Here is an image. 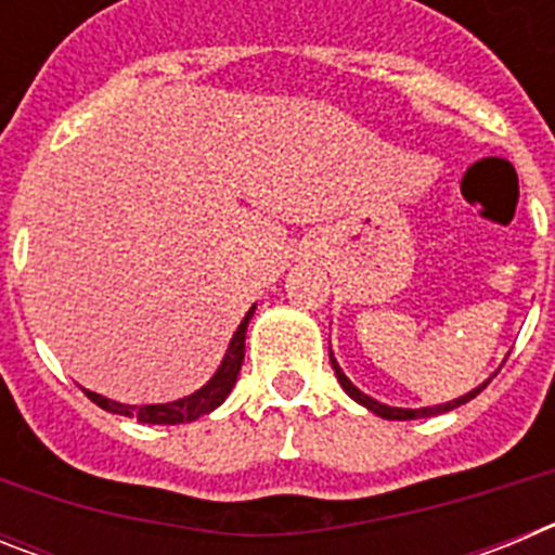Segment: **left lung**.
<instances>
[{"label":"left lung","instance_id":"8db88e82","mask_svg":"<svg viewBox=\"0 0 555 555\" xmlns=\"http://www.w3.org/2000/svg\"><path fill=\"white\" fill-rule=\"evenodd\" d=\"M331 364H333V370H336V377H338V384H341V389H345L347 395H350L352 400H356V403L366 405V409H370V411H375L377 416H384V420H416V416H434V414H444V411H453V409H459V405L469 403V400H473V397L478 395V391L483 389V386H487V384H483V386H478V389H473V391H469V395L459 397V400H453V403H444V405H430V409H391V405L377 403V400H372V397H366L364 391H358L356 386L350 384V377H347L345 372H341V366L336 364V358H333V352H331Z\"/></svg>","mask_w":555,"mask_h":555}]
</instances>
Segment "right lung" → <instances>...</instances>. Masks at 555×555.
Returning a JSON list of instances; mask_svg holds the SVG:
<instances>
[{
    "label": "right lung",
    "instance_id": "obj_1",
    "mask_svg": "<svg viewBox=\"0 0 555 555\" xmlns=\"http://www.w3.org/2000/svg\"><path fill=\"white\" fill-rule=\"evenodd\" d=\"M255 306L249 308L244 322L238 325V331L230 338V347L224 352L222 366L217 370V375L210 377L208 384L203 386L194 395L183 397V400H175V403H158V405H125V403H113L107 397L94 395V391H86L91 397V403H96L100 409L111 411V414L121 416H135L139 423H152V425H180L191 423V420H199V416L210 414L214 409L224 403V397L230 395V389L235 386V377L242 372L244 364V338H247V325L253 320Z\"/></svg>",
    "mask_w": 555,
    "mask_h": 555
}]
</instances>
